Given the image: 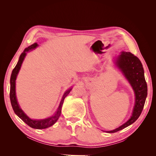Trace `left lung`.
Wrapping results in <instances>:
<instances>
[{
    "label": "left lung",
    "instance_id": "left-lung-1",
    "mask_svg": "<svg viewBox=\"0 0 156 156\" xmlns=\"http://www.w3.org/2000/svg\"><path fill=\"white\" fill-rule=\"evenodd\" d=\"M115 63L133 90L135 105L130 119L117 128L106 131L107 133H115L123 129L138 119L143 109L148 91L142 63L136 56L130 52L122 51L116 58Z\"/></svg>",
    "mask_w": 156,
    "mask_h": 156
}]
</instances>
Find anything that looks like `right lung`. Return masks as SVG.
Listing matches in <instances>:
<instances>
[{
	"mask_svg": "<svg viewBox=\"0 0 156 156\" xmlns=\"http://www.w3.org/2000/svg\"><path fill=\"white\" fill-rule=\"evenodd\" d=\"M38 46L37 43L33 44L32 45H30L25 49L24 51L23 52L21 55L20 56V58H19L18 62L16 66V67L14 68L13 69L11 77H10V101L11 104L13 108V110L14 112L20 118V119L24 122L25 123L31 127L32 128L34 129H45L55 124V122L58 120L59 117L61 114V110H62V107L64 103V100L65 98L66 97L69 93L72 90V88H70L68 90H67L64 94V95L62 98V100L60 101V103L59 104V106L57 108V110L56 111L55 114L50 117L47 118L45 119H31L24 112L21 108L20 107V105H19L17 97H16V81L17 79V76L19 73V72L21 69V65L23 64V60H24L25 56L27 55V53L30 51H32V49H36L37 47Z\"/></svg>",
	"mask_w": 156,
	"mask_h": 156,
	"instance_id": "add662e5",
	"label": "right lung"
}]
</instances>
